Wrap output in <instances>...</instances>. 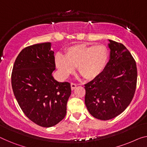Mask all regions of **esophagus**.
Here are the masks:
<instances>
[{
    "mask_svg": "<svg viewBox=\"0 0 147 147\" xmlns=\"http://www.w3.org/2000/svg\"><path fill=\"white\" fill-rule=\"evenodd\" d=\"M76 86H77V84H74V83H71V90H73L75 89Z\"/></svg>",
    "mask_w": 147,
    "mask_h": 147,
    "instance_id": "1",
    "label": "esophagus"
}]
</instances>
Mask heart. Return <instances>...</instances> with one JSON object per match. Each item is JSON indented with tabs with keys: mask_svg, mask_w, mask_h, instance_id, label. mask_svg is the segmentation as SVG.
<instances>
[{
	"mask_svg": "<svg viewBox=\"0 0 147 147\" xmlns=\"http://www.w3.org/2000/svg\"><path fill=\"white\" fill-rule=\"evenodd\" d=\"M65 56L57 54L56 67L63 78H67L77 67L85 79L92 80L101 75L109 61V50L104 45L76 44L67 47Z\"/></svg>",
	"mask_w": 147,
	"mask_h": 147,
	"instance_id": "heart-1",
	"label": "heart"
}]
</instances>
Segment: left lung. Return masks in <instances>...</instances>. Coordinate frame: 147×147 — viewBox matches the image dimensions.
Returning <instances> with one entry per match:
<instances>
[{
    "label": "left lung",
    "mask_w": 147,
    "mask_h": 147,
    "mask_svg": "<svg viewBox=\"0 0 147 147\" xmlns=\"http://www.w3.org/2000/svg\"><path fill=\"white\" fill-rule=\"evenodd\" d=\"M109 60L101 75L84 85L85 104L89 113L109 120L127 108L137 86L136 63L122 43L108 39Z\"/></svg>",
    "instance_id": "1"
}]
</instances>
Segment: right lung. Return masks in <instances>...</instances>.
<instances>
[{"mask_svg":"<svg viewBox=\"0 0 147 147\" xmlns=\"http://www.w3.org/2000/svg\"><path fill=\"white\" fill-rule=\"evenodd\" d=\"M49 42L22 49L13 67V92L24 114L43 127L55 125L65 117L71 94L69 82H59L52 75L55 70L54 51Z\"/></svg>","mask_w":147,"mask_h":147,"instance_id":"add662e5","label":"right lung"}]
</instances>
